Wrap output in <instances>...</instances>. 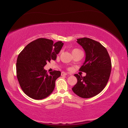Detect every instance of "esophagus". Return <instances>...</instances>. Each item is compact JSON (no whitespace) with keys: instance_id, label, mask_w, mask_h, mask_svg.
Wrapping results in <instances>:
<instances>
[{"instance_id":"34e87169","label":"esophagus","mask_w":128,"mask_h":128,"mask_svg":"<svg viewBox=\"0 0 128 128\" xmlns=\"http://www.w3.org/2000/svg\"><path fill=\"white\" fill-rule=\"evenodd\" d=\"M67 74V73H66V72H62V76H66Z\"/></svg>"}]
</instances>
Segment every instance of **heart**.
<instances>
[{"mask_svg":"<svg viewBox=\"0 0 128 128\" xmlns=\"http://www.w3.org/2000/svg\"><path fill=\"white\" fill-rule=\"evenodd\" d=\"M76 51H81V50H78V49H74V50H73L72 51V52Z\"/></svg>","mask_w":128,"mask_h":128,"instance_id":"1","label":"heart"}]
</instances>
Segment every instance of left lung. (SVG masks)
Masks as SVG:
<instances>
[{"mask_svg":"<svg viewBox=\"0 0 128 128\" xmlns=\"http://www.w3.org/2000/svg\"><path fill=\"white\" fill-rule=\"evenodd\" d=\"M77 40L86 55L80 70L86 75L82 77L74 74L77 82L72 90L81 98H92L99 94L107 85L111 72V59L106 48L97 41L88 38Z\"/></svg>","mask_w":128,"mask_h":128,"instance_id":"8db88e82","label":"left lung"}]
</instances>
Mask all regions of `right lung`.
<instances>
[{"instance_id": "right-lung-1", "label": "right lung", "mask_w": 128, "mask_h": 128, "mask_svg": "<svg viewBox=\"0 0 128 128\" xmlns=\"http://www.w3.org/2000/svg\"><path fill=\"white\" fill-rule=\"evenodd\" d=\"M64 43H54L46 38H38L26 46L18 56L16 63L17 77L23 92L36 100L49 96L54 90L60 71L47 73L44 66L47 62L55 60Z\"/></svg>"}]
</instances>
